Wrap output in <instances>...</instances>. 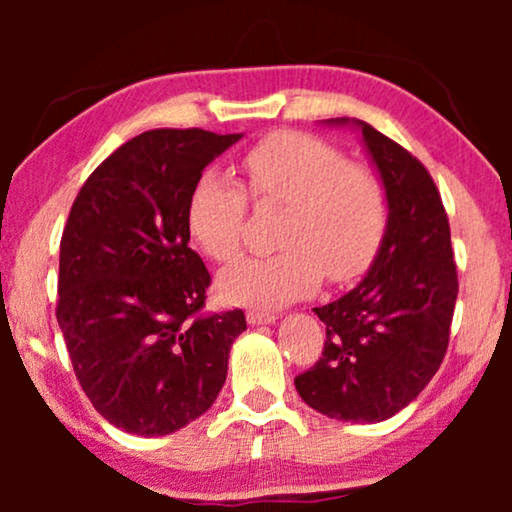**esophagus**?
<instances>
[{
	"label": "esophagus",
	"mask_w": 512,
	"mask_h": 512,
	"mask_svg": "<svg viewBox=\"0 0 512 512\" xmlns=\"http://www.w3.org/2000/svg\"><path fill=\"white\" fill-rule=\"evenodd\" d=\"M277 319L275 312H263V310H249L247 312V321L249 324H272Z\"/></svg>",
	"instance_id": "34e87169"
}]
</instances>
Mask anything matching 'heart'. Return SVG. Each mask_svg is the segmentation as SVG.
<instances>
[{
  "mask_svg": "<svg viewBox=\"0 0 512 512\" xmlns=\"http://www.w3.org/2000/svg\"><path fill=\"white\" fill-rule=\"evenodd\" d=\"M247 190L258 207L284 205L270 256L242 258L219 275L221 296L235 305L279 307L317 289L321 277H361L387 235L389 195L366 165L349 163L338 146L300 130H277L242 158ZM249 196L226 174L202 172L186 205L188 233L226 263L242 249Z\"/></svg>",
  "mask_w": 512,
  "mask_h": 512,
  "instance_id": "obj_1",
  "label": "heart"
}]
</instances>
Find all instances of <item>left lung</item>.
<instances>
[{
  "instance_id": "1",
  "label": "left lung",
  "mask_w": 512,
  "mask_h": 512,
  "mask_svg": "<svg viewBox=\"0 0 512 512\" xmlns=\"http://www.w3.org/2000/svg\"><path fill=\"white\" fill-rule=\"evenodd\" d=\"M349 123V118H331ZM389 195L380 254L359 286L314 307L324 352L296 377L303 401L340 422H382L415 401L450 345L459 279L443 200L408 149L354 121Z\"/></svg>"
}]
</instances>
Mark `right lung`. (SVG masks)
I'll list each match as a JSON object with an SVG mask.
<instances>
[{"label": "right lung", "mask_w": 512, "mask_h": 512, "mask_svg": "<svg viewBox=\"0 0 512 512\" xmlns=\"http://www.w3.org/2000/svg\"><path fill=\"white\" fill-rule=\"evenodd\" d=\"M242 135L160 128L111 153L76 195L60 240L58 317L93 408L135 436H167L212 408L242 310L202 314L212 277L188 247L186 205Z\"/></svg>", "instance_id": "right-lung-1"}]
</instances>
